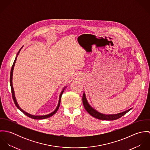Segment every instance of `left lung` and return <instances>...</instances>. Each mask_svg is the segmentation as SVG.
I'll return each mask as SVG.
<instances>
[{
    "instance_id": "8db88e82",
    "label": "left lung",
    "mask_w": 150,
    "mask_h": 150,
    "mask_svg": "<svg viewBox=\"0 0 150 150\" xmlns=\"http://www.w3.org/2000/svg\"><path fill=\"white\" fill-rule=\"evenodd\" d=\"M83 105L84 106V108L86 110V111L92 117L100 120H106V121H114L115 120H117L125 114H126L128 112H129L130 110L132 109V108H129L128 110H126L125 111L119 112L117 114H103L101 113L99 111H98L96 110L93 108L92 107L89 103H88L87 99L86 98V93L84 92L83 95Z\"/></svg>"
}]
</instances>
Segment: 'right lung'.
<instances>
[{
    "instance_id": "obj_1",
    "label": "right lung",
    "mask_w": 150,
    "mask_h": 150,
    "mask_svg": "<svg viewBox=\"0 0 150 150\" xmlns=\"http://www.w3.org/2000/svg\"><path fill=\"white\" fill-rule=\"evenodd\" d=\"M23 47H22L21 48V49L19 50V51L18 52L17 54V56L15 58V60L14 61V63L13 64L12 66V67H11V72H10V86H11V92H12V96H13V99L14 100V103L16 105V106H17V107L22 111L23 114H25L26 115H27L28 117L31 118H33V119H35V120H42V119H45V118H49L51 116H52L54 114H55L57 111H58L59 106H60V103H61V96H62V95L63 93V92H64V89L67 87V86H64V88L62 89L61 93H60V95H59V100H58V105L56 107V108L51 112L48 114H45V115H33V114H30L26 111H25L24 110H23L22 109L21 107H20L17 101V99H16V95H15V92H14V88H13V70H14V66H15V64H16V62L17 61V57L18 56L19 54H20V52L21 51L22 48Z\"/></svg>"
}]
</instances>
